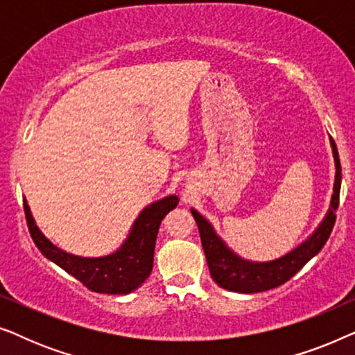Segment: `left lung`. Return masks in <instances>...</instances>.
<instances>
[{"label": "left lung", "mask_w": 355, "mask_h": 355, "mask_svg": "<svg viewBox=\"0 0 355 355\" xmlns=\"http://www.w3.org/2000/svg\"><path fill=\"white\" fill-rule=\"evenodd\" d=\"M329 142H331L334 164H336L331 207L324 215L323 221L320 223V226L313 231V234L279 259L270 261H252L242 259L216 234L210 221L205 220L197 210L191 208L192 216L196 218L198 226V232H200L202 247L205 252L210 275L220 288L242 294L263 293V291L278 288L293 278L310 259H313L323 249L329 234H331L334 221H336V213L334 211L338 210L339 191H341V163H339L338 148L331 137H329Z\"/></svg>", "instance_id": "8db88e82"}]
</instances>
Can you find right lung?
<instances>
[{
  "instance_id": "right-lung-1",
  "label": "right lung",
  "mask_w": 355,
  "mask_h": 355,
  "mask_svg": "<svg viewBox=\"0 0 355 355\" xmlns=\"http://www.w3.org/2000/svg\"><path fill=\"white\" fill-rule=\"evenodd\" d=\"M179 203L178 196H168L145 207L130 227L128 239L113 254L79 257L67 254L43 236L24 198L27 226L38 250L74 276L90 291L100 294H129L140 288L153 268V252L162 220Z\"/></svg>"
}]
</instances>
